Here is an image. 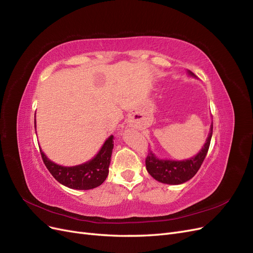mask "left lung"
I'll return each mask as SVG.
<instances>
[{
	"instance_id": "8db88e82",
	"label": "left lung",
	"mask_w": 253,
	"mask_h": 253,
	"mask_svg": "<svg viewBox=\"0 0 253 253\" xmlns=\"http://www.w3.org/2000/svg\"><path fill=\"white\" fill-rule=\"evenodd\" d=\"M188 73L195 76L191 71H188ZM212 134L213 123L211 124L210 132H209L208 138L200 153H197L194 157L187 160H162L157 158L152 151H149L146 158V168L148 172L154 179L164 184L179 185L189 181L200 169L206 158L209 147H210Z\"/></svg>"
}]
</instances>
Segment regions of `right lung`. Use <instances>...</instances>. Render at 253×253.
Returning <instances> with one entry per match:
<instances>
[{"label": "right lung", "mask_w": 253, "mask_h": 253, "mask_svg": "<svg viewBox=\"0 0 253 253\" xmlns=\"http://www.w3.org/2000/svg\"><path fill=\"white\" fill-rule=\"evenodd\" d=\"M36 128V126H35ZM114 149V136H109L100 151L90 161L75 167H62L50 161L40 150L45 167L59 183L78 190H89L100 186L108 175V168Z\"/></svg>", "instance_id": "add662e5"}]
</instances>
